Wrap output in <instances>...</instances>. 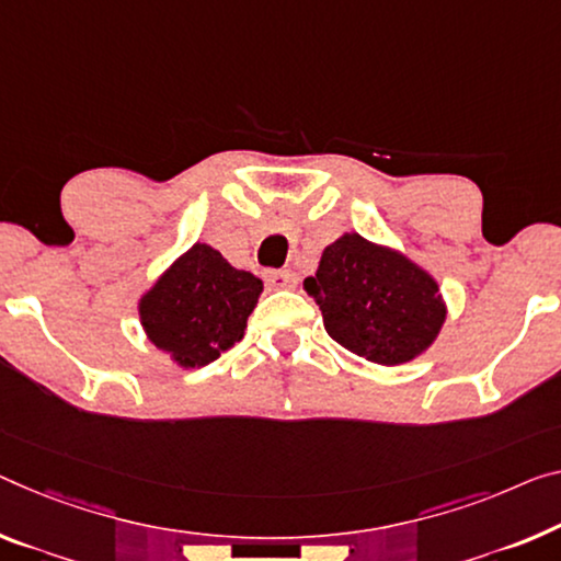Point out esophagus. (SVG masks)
Returning a JSON list of instances; mask_svg holds the SVG:
<instances>
[{
	"label": "esophagus",
	"instance_id": "obj_1",
	"mask_svg": "<svg viewBox=\"0 0 561 561\" xmlns=\"http://www.w3.org/2000/svg\"><path fill=\"white\" fill-rule=\"evenodd\" d=\"M265 283H268L271 288H293V278L290 271H265Z\"/></svg>",
	"mask_w": 561,
	"mask_h": 561
}]
</instances>
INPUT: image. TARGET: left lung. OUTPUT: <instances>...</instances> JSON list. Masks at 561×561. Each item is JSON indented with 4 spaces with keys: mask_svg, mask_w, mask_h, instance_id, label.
<instances>
[{
    "mask_svg": "<svg viewBox=\"0 0 561 561\" xmlns=\"http://www.w3.org/2000/svg\"><path fill=\"white\" fill-rule=\"evenodd\" d=\"M306 290L331 339L381 366H399L426 351L446 318L431 275L356 232L325 248Z\"/></svg>",
    "mask_w": 561,
    "mask_h": 561,
    "instance_id": "1",
    "label": "left lung"
}]
</instances>
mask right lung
I'll list each match as a JSON object with an SVG mask.
<instances>
[{
    "mask_svg": "<svg viewBox=\"0 0 561 561\" xmlns=\"http://www.w3.org/2000/svg\"><path fill=\"white\" fill-rule=\"evenodd\" d=\"M261 290L253 273L195 243L142 298L140 318L148 339L180 366H208L243 339Z\"/></svg>",
    "mask_w": 561,
    "mask_h": 561,
    "instance_id": "obj_1",
    "label": "right lung"
}]
</instances>
